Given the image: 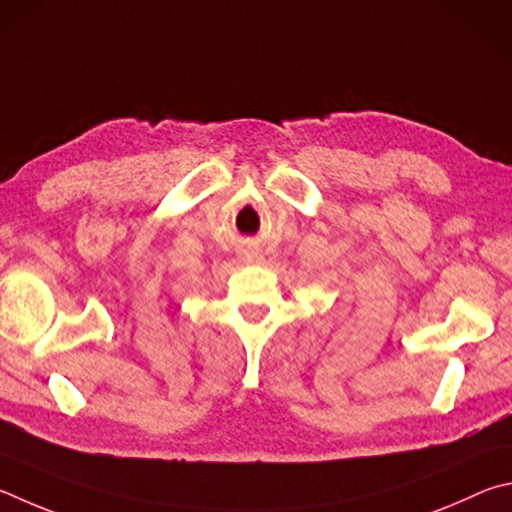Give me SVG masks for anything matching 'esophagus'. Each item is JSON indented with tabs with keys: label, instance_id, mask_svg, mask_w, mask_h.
Returning a JSON list of instances; mask_svg holds the SVG:
<instances>
[{
	"label": "esophagus",
	"instance_id": "obj_1",
	"mask_svg": "<svg viewBox=\"0 0 512 512\" xmlns=\"http://www.w3.org/2000/svg\"><path fill=\"white\" fill-rule=\"evenodd\" d=\"M242 258H245V261H258V254H254V251H245V254H242Z\"/></svg>",
	"mask_w": 512,
	"mask_h": 512
}]
</instances>
